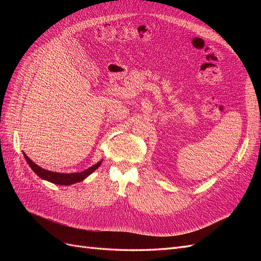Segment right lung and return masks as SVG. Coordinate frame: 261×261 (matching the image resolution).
Listing matches in <instances>:
<instances>
[{
    "instance_id": "obj_1",
    "label": "right lung",
    "mask_w": 261,
    "mask_h": 261,
    "mask_svg": "<svg viewBox=\"0 0 261 261\" xmlns=\"http://www.w3.org/2000/svg\"><path fill=\"white\" fill-rule=\"evenodd\" d=\"M23 156H25V159L29 164L31 170H33L39 177H41L44 180L51 181V183L58 184V185H72V184L78 183V181H82L87 176H89L93 171H96L102 163V160H101L98 163L92 165V167H90L89 169H87L83 172H78V173H58V172H52V171H48L40 168L35 162H33V160H30L25 152H23Z\"/></svg>"
}]
</instances>
